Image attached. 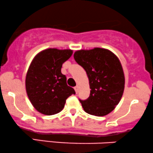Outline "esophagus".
I'll use <instances>...</instances> for the list:
<instances>
[{
  "label": "esophagus",
  "instance_id": "34e87169",
  "mask_svg": "<svg viewBox=\"0 0 153 153\" xmlns=\"http://www.w3.org/2000/svg\"><path fill=\"white\" fill-rule=\"evenodd\" d=\"M74 89L75 91V93H76V94H78V91H79V86H78V85H76V86L74 88Z\"/></svg>",
  "mask_w": 153,
  "mask_h": 153
}]
</instances>
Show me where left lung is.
I'll return each mask as SVG.
<instances>
[{
	"instance_id": "8db88e82",
	"label": "left lung",
	"mask_w": 153,
	"mask_h": 153,
	"mask_svg": "<svg viewBox=\"0 0 153 153\" xmlns=\"http://www.w3.org/2000/svg\"><path fill=\"white\" fill-rule=\"evenodd\" d=\"M76 62L84 68L89 80L91 93L86 100H80L88 114L103 117L114 109L124 89V71L118 57L106 49L78 50Z\"/></svg>"
}]
</instances>
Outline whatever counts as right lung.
I'll list each match as a JSON object with an SVG mask.
<instances>
[{
	"label": "right lung",
	"mask_w": 153,
	"mask_h": 153,
	"mask_svg": "<svg viewBox=\"0 0 153 153\" xmlns=\"http://www.w3.org/2000/svg\"><path fill=\"white\" fill-rule=\"evenodd\" d=\"M73 50L50 48L38 53L31 61L26 77V90L31 104L45 115L59 113L66 99L75 94L67 85L62 74V64L71 57Z\"/></svg>",
	"instance_id": "1"
}]
</instances>
